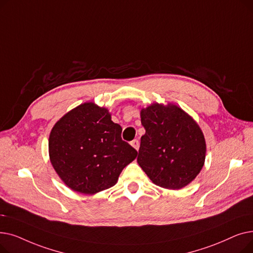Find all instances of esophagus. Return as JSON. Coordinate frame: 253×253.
I'll use <instances>...</instances> for the list:
<instances>
[{
	"label": "esophagus",
	"mask_w": 253,
	"mask_h": 253,
	"mask_svg": "<svg viewBox=\"0 0 253 253\" xmlns=\"http://www.w3.org/2000/svg\"><path fill=\"white\" fill-rule=\"evenodd\" d=\"M130 144L132 145V147H133L136 151H138V149H139V141L137 140V139H134V140H132L131 142H130Z\"/></svg>",
	"instance_id": "34e87169"
}]
</instances>
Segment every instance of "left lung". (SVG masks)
<instances>
[{
	"label": "left lung",
	"mask_w": 253,
	"mask_h": 253,
	"mask_svg": "<svg viewBox=\"0 0 253 253\" xmlns=\"http://www.w3.org/2000/svg\"><path fill=\"white\" fill-rule=\"evenodd\" d=\"M145 133L137 163L159 187L180 190L202 170L206 141L195 120L178 105L152 103L140 110Z\"/></svg>",
	"instance_id": "left-lung-1"
}]
</instances>
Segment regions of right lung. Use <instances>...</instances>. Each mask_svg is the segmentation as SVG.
I'll return each mask as SVG.
<instances>
[{"mask_svg":"<svg viewBox=\"0 0 253 253\" xmlns=\"http://www.w3.org/2000/svg\"><path fill=\"white\" fill-rule=\"evenodd\" d=\"M111 113L84 102L66 113L49 135L50 162L71 190L93 195L115 185L137 152L121 138Z\"/></svg>","mask_w":253,"mask_h":253,"instance_id":"add662e5","label":"right lung"}]
</instances>
